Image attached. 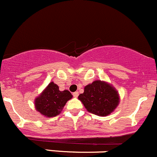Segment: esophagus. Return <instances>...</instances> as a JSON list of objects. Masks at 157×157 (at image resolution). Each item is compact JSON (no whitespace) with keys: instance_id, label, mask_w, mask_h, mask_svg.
Masks as SVG:
<instances>
[{"instance_id":"esophagus-1","label":"esophagus","mask_w":157,"mask_h":157,"mask_svg":"<svg viewBox=\"0 0 157 157\" xmlns=\"http://www.w3.org/2000/svg\"><path fill=\"white\" fill-rule=\"evenodd\" d=\"M73 95H74V97H75V98H77V97H78V95H79V93L78 92H74V94H73Z\"/></svg>"}]
</instances>
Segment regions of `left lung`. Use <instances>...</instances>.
Segmentation results:
<instances>
[{
  "mask_svg": "<svg viewBox=\"0 0 157 157\" xmlns=\"http://www.w3.org/2000/svg\"><path fill=\"white\" fill-rule=\"evenodd\" d=\"M78 99L88 112L106 117L115 110L120 103L118 91L108 82L97 80L84 87Z\"/></svg>",
  "mask_w": 157,
  "mask_h": 157,
  "instance_id": "obj_1",
  "label": "left lung"
}]
</instances>
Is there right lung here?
<instances>
[{"label":"right lung","instance_id":"1","mask_svg":"<svg viewBox=\"0 0 157 157\" xmlns=\"http://www.w3.org/2000/svg\"><path fill=\"white\" fill-rule=\"evenodd\" d=\"M72 97L70 91L67 90L60 91L56 83L51 82L34 99L35 109L48 118L54 117L60 113L67 102Z\"/></svg>","mask_w":157,"mask_h":157}]
</instances>
